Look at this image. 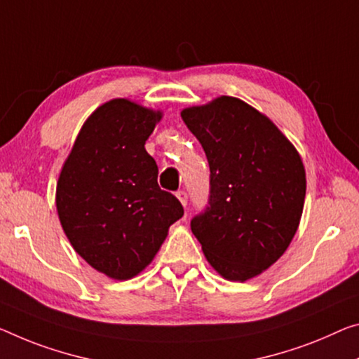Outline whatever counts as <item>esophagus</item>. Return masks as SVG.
<instances>
[{
    "instance_id": "obj_1",
    "label": "esophagus",
    "mask_w": 359,
    "mask_h": 359,
    "mask_svg": "<svg viewBox=\"0 0 359 359\" xmlns=\"http://www.w3.org/2000/svg\"><path fill=\"white\" fill-rule=\"evenodd\" d=\"M176 197H178V201L181 202V205L186 207L187 205V194L184 191H178L176 192Z\"/></svg>"
}]
</instances>
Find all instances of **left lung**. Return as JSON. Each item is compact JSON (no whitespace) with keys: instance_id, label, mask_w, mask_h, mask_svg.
Instances as JSON below:
<instances>
[{"instance_id":"1","label":"left lung","mask_w":359,"mask_h":359,"mask_svg":"<svg viewBox=\"0 0 359 359\" xmlns=\"http://www.w3.org/2000/svg\"><path fill=\"white\" fill-rule=\"evenodd\" d=\"M210 165V202L191 222L207 262L244 283L279 260L299 229L306 175L295 146L266 115L219 96L181 110Z\"/></svg>"}]
</instances>
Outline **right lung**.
<instances>
[{
  "label": "right lung",
  "mask_w": 359,
  "mask_h": 359,
  "mask_svg": "<svg viewBox=\"0 0 359 359\" xmlns=\"http://www.w3.org/2000/svg\"><path fill=\"white\" fill-rule=\"evenodd\" d=\"M162 117L131 99H110L86 118L60 168V226L74 250L110 279L146 269L184 213L158 187L157 163L144 147Z\"/></svg>",
  "instance_id": "add662e5"
}]
</instances>
